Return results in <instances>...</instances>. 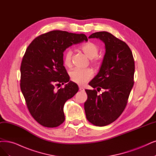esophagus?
<instances>
[{"instance_id":"esophagus-1","label":"esophagus","mask_w":156,"mask_h":156,"mask_svg":"<svg viewBox=\"0 0 156 156\" xmlns=\"http://www.w3.org/2000/svg\"><path fill=\"white\" fill-rule=\"evenodd\" d=\"M79 90H81V91L84 90V88L83 87H82V86H79Z\"/></svg>"}]
</instances>
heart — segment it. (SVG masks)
Wrapping results in <instances>:
<instances>
[{
	"label": "heart",
	"instance_id": "obj_1",
	"mask_svg": "<svg viewBox=\"0 0 156 156\" xmlns=\"http://www.w3.org/2000/svg\"><path fill=\"white\" fill-rule=\"evenodd\" d=\"M80 48L89 58L92 59V63L95 66H99L98 60L96 56L98 55L99 48L92 42H88L82 44ZM73 51L71 49H67L63 56V64L67 67H70L72 65ZM69 76L71 81L79 85H84L93 77L94 72L90 68L86 69H74L69 73Z\"/></svg>",
	"mask_w": 156,
	"mask_h": 156
}]
</instances>
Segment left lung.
<instances>
[{"label":"left lung","instance_id":"8db88e82","mask_svg":"<svg viewBox=\"0 0 156 156\" xmlns=\"http://www.w3.org/2000/svg\"><path fill=\"white\" fill-rule=\"evenodd\" d=\"M89 38H99L105 46L100 71L89 85L105 91L98 95L96 89H86L84 108L89 122L103 126L117 119L125 108L134 85V60L128 45L110 33L96 32Z\"/></svg>","mask_w":156,"mask_h":156}]
</instances>
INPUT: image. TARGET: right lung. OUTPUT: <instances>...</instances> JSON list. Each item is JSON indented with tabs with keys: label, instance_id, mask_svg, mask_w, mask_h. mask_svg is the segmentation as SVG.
Masks as SVG:
<instances>
[{
	"label": "right lung",
	"instance_id": "right-lung-1",
	"mask_svg": "<svg viewBox=\"0 0 156 156\" xmlns=\"http://www.w3.org/2000/svg\"><path fill=\"white\" fill-rule=\"evenodd\" d=\"M87 41L84 34L55 30L41 34L28 46L20 66V89L33 118L53 128L65 120L63 105L78 91L63 66V52L73 44ZM66 83L64 88L55 86Z\"/></svg>",
	"mask_w": 156,
	"mask_h": 156
}]
</instances>
